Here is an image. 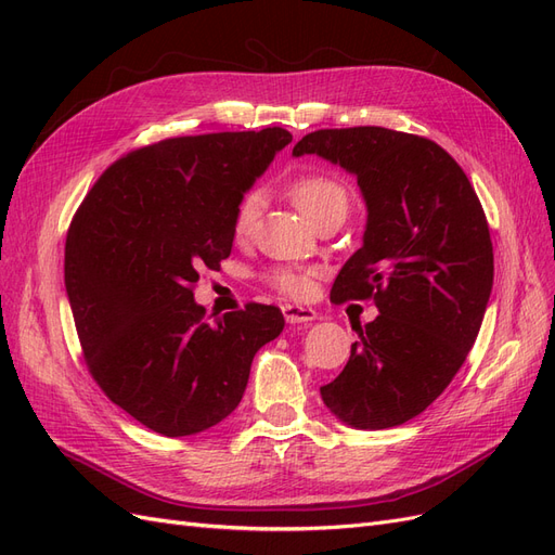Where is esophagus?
I'll return each mask as SVG.
<instances>
[{"label": "esophagus", "mask_w": 555, "mask_h": 555, "mask_svg": "<svg viewBox=\"0 0 555 555\" xmlns=\"http://www.w3.org/2000/svg\"><path fill=\"white\" fill-rule=\"evenodd\" d=\"M282 314L287 319L289 324H308L317 317V312L312 308H304V306H282Z\"/></svg>", "instance_id": "obj_1"}]
</instances>
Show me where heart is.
Listing matches in <instances>:
<instances>
[{"label": "heart", "mask_w": 555, "mask_h": 555, "mask_svg": "<svg viewBox=\"0 0 555 555\" xmlns=\"http://www.w3.org/2000/svg\"><path fill=\"white\" fill-rule=\"evenodd\" d=\"M289 194L294 198L296 208L304 212L310 222H314L319 215H324L326 210L333 208H345L349 204V194L347 188L333 176L326 173H308L300 176L292 182ZM261 208V196L257 192H249L241 198V204L233 212V236L236 238H247L251 229L257 224ZM268 282L273 287L287 296H304L308 292V278L298 271H292V268H275V271L268 273Z\"/></svg>", "instance_id": "heart-1"}]
</instances>
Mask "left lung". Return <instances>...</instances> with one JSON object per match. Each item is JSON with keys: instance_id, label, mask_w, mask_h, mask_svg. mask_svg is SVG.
<instances>
[{"instance_id": "obj_1", "label": "left lung", "mask_w": 555, "mask_h": 555, "mask_svg": "<svg viewBox=\"0 0 555 555\" xmlns=\"http://www.w3.org/2000/svg\"><path fill=\"white\" fill-rule=\"evenodd\" d=\"M300 155L357 178L367 208L363 245L331 298H373L379 310L345 371L319 391L351 428L400 426L447 389L477 340L493 287L489 222L456 159L424 137L319 129L294 145Z\"/></svg>"}]
</instances>
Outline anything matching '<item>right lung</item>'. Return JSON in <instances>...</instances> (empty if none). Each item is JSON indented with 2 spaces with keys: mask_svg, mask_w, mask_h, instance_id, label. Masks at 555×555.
<instances>
[{
  "mask_svg": "<svg viewBox=\"0 0 555 555\" xmlns=\"http://www.w3.org/2000/svg\"><path fill=\"white\" fill-rule=\"evenodd\" d=\"M289 143L266 127L145 145L108 166L74 215L64 287L90 375L166 438L236 410L251 359L284 328L261 304L208 322L192 287L231 255L233 212Z\"/></svg>",
  "mask_w": 555,
  "mask_h": 555,
  "instance_id": "obj_1",
  "label": "right lung"
}]
</instances>
